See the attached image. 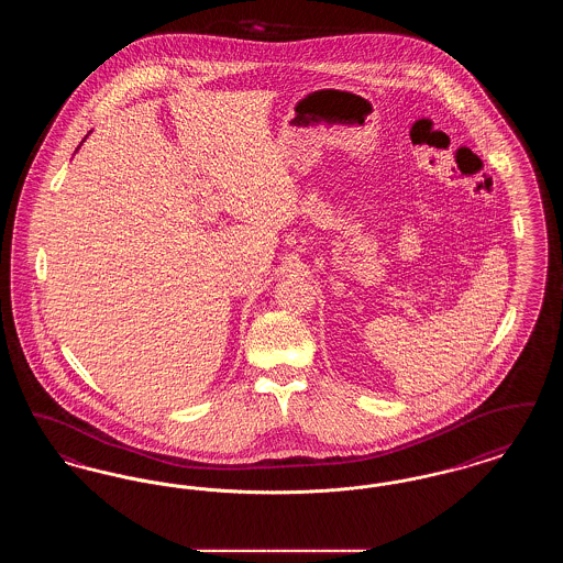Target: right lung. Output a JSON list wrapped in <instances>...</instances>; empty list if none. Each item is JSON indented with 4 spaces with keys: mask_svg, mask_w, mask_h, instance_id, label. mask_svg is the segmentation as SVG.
<instances>
[{
    "mask_svg": "<svg viewBox=\"0 0 563 563\" xmlns=\"http://www.w3.org/2000/svg\"><path fill=\"white\" fill-rule=\"evenodd\" d=\"M88 134H90V133H88ZM88 134H86V136H88ZM86 136H84V141H86ZM84 141H81V143H84ZM81 143H80V145H81ZM80 145H78V150H80ZM78 150H76V152H78Z\"/></svg>",
    "mask_w": 563,
    "mask_h": 563,
    "instance_id": "add662e5",
    "label": "right lung"
}]
</instances>
